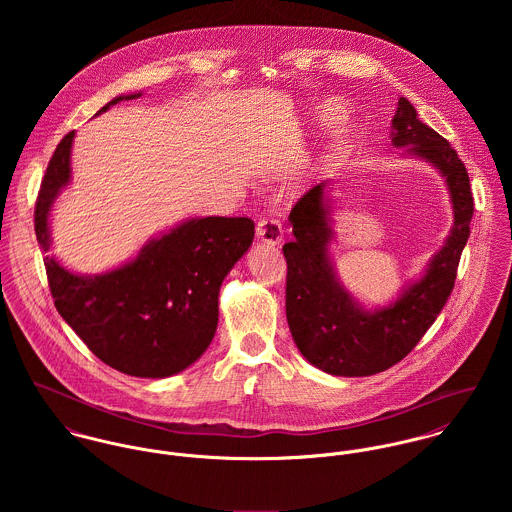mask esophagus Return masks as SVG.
Masks as SVG:
<instances>
[{
  "mask_svg": "<svg viewBox=\"0 0 512 512\" xmlns=\"http://www.w3.org/2000/svg\"><path fill=\"white\" fill-rule=\"evenodd\" d=\"M256 236L266 244H280L284 240L282 222L274 217H264L256 224Z\"/></svg>",
  "mask_w": 512,
  "mask_h": 512,
  "instance_id": "esophagus-1",
  "label": "esophagus"
}]
</instances>
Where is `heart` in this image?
<instances>
[{
	"instance_id": "heart-1",
	"label": "heart",
	"mask_w": 512,
	"mask_h": 512,
	"mask_svg": "<svg viewBox=\"0 0 512 512\" xmlns=\"http://www.w3.org/2000/svg\"><path fill=\"white\" fill-rule=\"evenodd\" d=\"M347 118V110L339 100H325L313 110V120L321 128H335L343 124Z\"/></svg>"
}]
</instances>
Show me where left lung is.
<instances>
[{"label":"left lung","instance_id":"left-lung-1","mask_svg":"<svg viewBox=\"0 0 512 512\" xmlns=\"http://www.w3.org/2000/svg\"><path fill=\"white\" fill-rule=\"evenodd\" d=\"M392 144L408 147L410 155L426 159L441 173L453 205V226L426 274L388 307L368 311L339 282L329 256L333 228L325 183L309 189L290 213L295 240L284 244L288 325L301 355L335 376L382 372L418 345L453 290L469 238L473 195L467 169L406 98L398 100L392 118Z\"/></svg>","mask_w":512,"mask_h":512}]
</instances>
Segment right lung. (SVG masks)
<instances>
[{"instance_id": "1", "label": "right lung", "mask_w": 512, "mask_h": 512, "mask_svg": "<svg viewBox=\"0 0 512 512\" xmlns=\"http://www.w3.org/2000/svg\"><path fill=\"white\" fill-rule=\"evenodd\" d=\"M116 96L98 114L120 100ZM69 132L55 149L35 205V234L51 248L49 213L71 181ZM254 240L246 217L181 222L151 238L140 254L106 274L78 276L45 256L51 295L61 317L108 366L140 378H165L193 365L211 345L219 323L222 280Z\"/></svg>"}]
</instances>
